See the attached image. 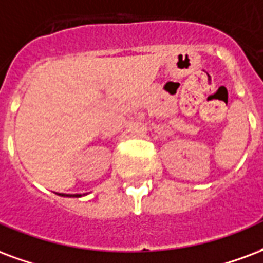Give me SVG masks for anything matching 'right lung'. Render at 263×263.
Instances as JSON below:
<instances>
[{"mask_svg": "<svg viewBox=\"0 0 263 263\" xmlns=\"http://www.w3.org/2000/svg\"><path fill=\"white\" fill-rule=\"evenodd\" d=\"M58 195H62V196H82L81 194H77V195H65V194H58Z\"/></svg>", "mask_w": 263, "mask_h": 263, "instance_id": "right-lung-1", "label": "right lung"}]
</instances>
